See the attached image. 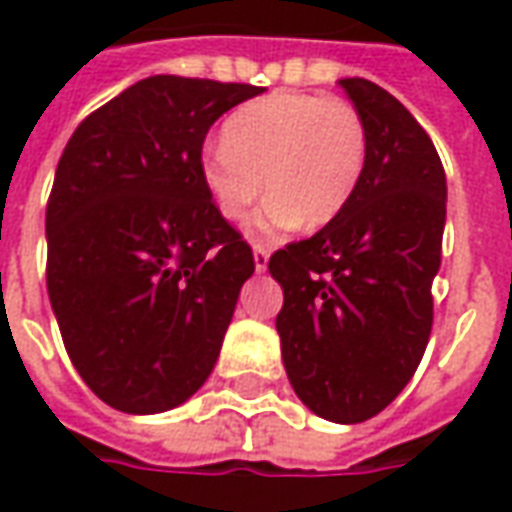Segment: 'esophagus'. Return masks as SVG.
Here are the masks:
<instances>
[{
  "instance_id": "obj_1",
  "label": "esophagus",
  "mask_w": 512,
  "mask_h": 512,
  "mask_svg": "<svg viewBox=\"0 0 512 512\" xmlns=\"http://www.w3.org/2000/svg\"><path fill=\"white\" fill-rule=\"evenodd\" d=\"M268 255H271V252H268L266 246H255V268L257 271H266Z\"/></svg>"
}]
</instances>
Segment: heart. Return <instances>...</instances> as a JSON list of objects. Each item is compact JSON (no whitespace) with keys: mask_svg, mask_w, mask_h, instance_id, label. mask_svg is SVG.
<instances>
[{"mask_svg":"<svg viewBox=\"0 0 512 512\" xmlns=\"http://www.w3.org/2000/svg\"><path fill=\"white\" fill-rule=\"evenodd\" d=\"M366 155V124L355 105L274 91L232 110L221 144L199 155V180L227 221L244 219L266 185L271 196L249 221V235L274 241L299 221L330 224L355 196Z\"/></svg>","mask_w":512,"mask_h":512,"instance_id":"1","label":"heart"}]
</instances>
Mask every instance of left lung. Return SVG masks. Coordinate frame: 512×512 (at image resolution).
Returning a JSON list of instances; mask_svg holds the SVG:
<instances>
[{
    "label": "left lung",
    "instance_id": "1",
    "mask_svg": "<svg viewBox=\"0 0 512 512\" xmlns=\"http://www.w3.org/2000/svg\"><path fill=\"white\" fill-rule=\"evenodd\" d=\"M366 124L368 155L349 205L313 238L268 260L285 302L282 363L316 416L360 424L416 374L432 330L446 174L430 135L374 82L338 80Z\"/></svg>",
    "mask_w": 512,
    "mask_h": 512
}]
</instances>
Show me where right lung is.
Segmentation results:
<instances>
[{
	"instance_id": "1",
	"label": "right lung",
	"mask_w": 512,
	"mask_h": 512,
	"mask_svg": "<svg viewBox=\"0 0 512 512\" xmlns=\"http://www.w3.org/2000/svg\"><path fill=\"white\" fill-rule=\"evenodd\" d=\"M257 85L157 74L69 138L46 205V291L71 363L121 413H163L216 366L255 257L199 180L207 130Z\"/></svg>"
}]
</instances>
